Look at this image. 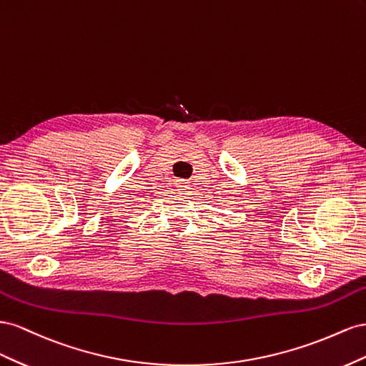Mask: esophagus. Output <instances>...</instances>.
<instances>
[{
	"label": "esophagus",
	"instance_id": "34e87169",
	"mask_svg": "<svg viewBox=\"0 0 366 366\" xmlns=\"http://www.w3.org/2000/svg\"><path fill=\"white\" fill-rule=\"evenodd\" d=\"M176 190L179 192L181 194H189L192 189H190V185L187 184L185 181H177V182H176Z\"/></svg>",
	"mask_w": 366,
	"mask_h": 366
}]
</instances>
